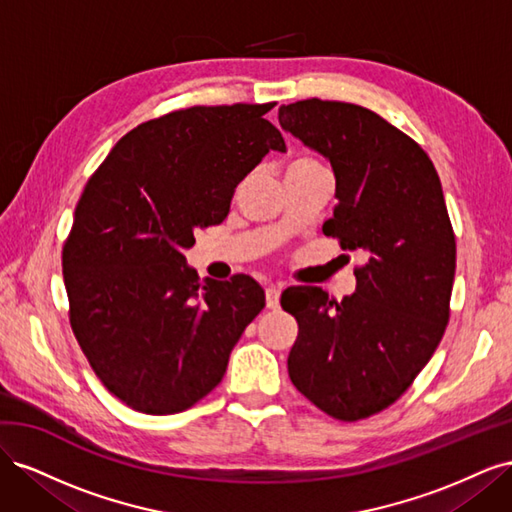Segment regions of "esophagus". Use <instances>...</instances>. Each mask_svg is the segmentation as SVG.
Returning <instances> with one entry per match:
<instances>
[{
	"label": "esophagus",
	"mask_w": 512,
	"mask_h": 512,
	"mask_svg": "<svg viewBox=\"0 0 512 512\" xmlns=\"http://www.w3.org/2000/svg\"><path fill=\"white\" fill-rule=\"evenodd\" d=\"M267 307L269 309L280 307V288H275V286L267 288Z\"/></svg>",
	"instance_id": "34e87169"
}]
</instances>
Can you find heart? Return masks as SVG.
<instances>
[{
    "label": "heart",
    "instance_id": "heart-1",
    "mask_svg": "<svg viewBox=\"0 0 512 512\" xmlns=\"http://www.w3.org/2000/svg\"><path fill=\"white\" fill-rule=\"evenodd\" d=\"M322 164L318 162V160H314V158H309V156H299V158H294L290 164H288V170H299V168H320Z\"/></svg>",
    "mask_w": 512,
    "mask_h": 512
}]
</instances>
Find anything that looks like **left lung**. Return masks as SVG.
Segmentation results:
<instances>
[{
    "label": "left lung",
    "mask_w": 512,
    "mask_h": 512,
    "mask_svg": "<svg viewBox=\"0 0 512 512\" xmlns=\"http://www.w3.org/2000/svg\"><path fill=\"white\" fill-rule=\"evenodd\" d=\"M280 126L331 162L322 232L363 256L342 301L318 286L282 294L299 322L288 376L322 412L361 421L410 389L446 331L457 250L442 183L421 145L359 104H282Z\"/></svg>",
    "instance_id": "left-lung-1"
}]
</instances>
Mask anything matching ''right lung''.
<instances>
[{"instance_id":"right-lung-1","label":"right lung","mask_w":512,"mask_h":512,"mask_svg":"<svg viewBox=\"0 0 512 512\" xmlns=\"http://www.w3.org/2000/svg\"><path fill=\"white\" fill-rule=\"evenodd\" d=\"M275 106H190L141 123L111 149L76 203L61 252L70 327L100 382L145 414L209 395L265 292L247 275L198 280L183 250L224 222L256 164L286 151Z\"/></svg>"}]
</instances>
